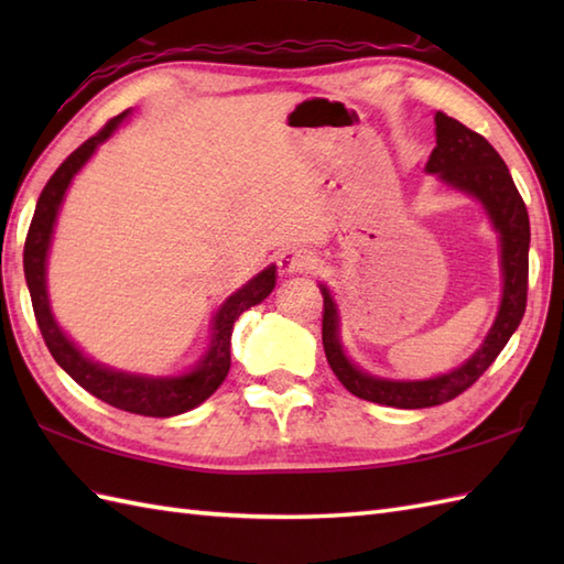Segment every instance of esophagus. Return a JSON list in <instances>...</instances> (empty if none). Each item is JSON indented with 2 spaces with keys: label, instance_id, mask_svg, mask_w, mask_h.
<instances>
[{
  "label": "esophagus",
  "instance_id": "esophagus-1",
  "mask_svg": "<svg viewBox=\"0 0 564 564\" xmlns=\"http://www.w3.org/2000/svg\"><path fill=\"white\" fill-rule=\"evenodd\" d=\"M313 254H310L307 249H301V247H289L283 249L279 254V271L285 273V275H293V273H305L313 269Z\"/></svg>",
  "mask_w": 564,
  "mask_h": 564
}]
</instances>
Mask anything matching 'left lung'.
I'll return each instance as SVG.
<instances>
[{"label":"left lung","instance_id":"8db88e82","mask_svg":"<svg viewBox=\"0 0 564 564\" xmlns=\"http://www.w3.org/2000/svg\"><path fill=\"white\" fill-rule=\"evenodd\" d=\"M436 148L426 162L429 174H438L441 182L475 196L482 203L501 245V273H505V295L492 329L467 361L451 373L429 380H388L364 373L346 358L339 341V315L329 291L322 285L325 310H322V344L327 361L341 386L368 402L398 406V410H424L458 398L485 370L495 364L511 334L521 325L529 295V245L531 225L529 210L505 160L489 142L443 111L436 113Z\"/></svg>","mask_w":564,"mask_h":564}]
</instances>
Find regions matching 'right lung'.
Returning a JSON list of instances; mask_svg holds the SVG:
<instances>
[{
  "mask_svg": "<svg viewBox=\"0 0 564 564\" xmlns=\"http://www.w3.org/2000/svg\"><path fill=\"white\" fill-rule=\"evenodd\" d=\"M128 113L130 111L118 113L97 135L84 140L82 145L57 166L55 174L47 178L45 188L41 191V198L35 203L26 245H23V273H26L35 322H39L47 351L53 354L57 366L63 368L77 386L91 392L94 398H99L101 402L116 406V410L142 416H174L194 410V406L206 402L210 394L223 386L227 370H230V341L235 319L242 315L245 310L259 305L263 297L273 291L275 267L263 269L247 285H242L237 293L227 297L223 307L215 313L213 337L206 356H203L198 366L194 370H188L186 376L150 378L106 368L84 356L77 346L65 337V332L57 327V322L51 313V301H47L45 289V261L47 249H51L55 218L72 176L82 170L84 162L97 152L104 140L111 138L113 130L121 126V121H126Z\"/></svg>",
  "mask_w": 564,
  "mask_h": 564,
  "instance_id": "obj_1",
  "label": "right lung"
}]
</instances>
